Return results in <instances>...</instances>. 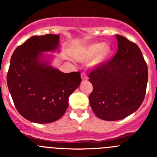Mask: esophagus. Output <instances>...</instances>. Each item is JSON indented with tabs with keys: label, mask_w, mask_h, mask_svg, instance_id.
Instances as JSON below:
<instances>
[{
	"label": "esophagus",
	"mask_w": 157,
	"mask_h": 157,
	"mask_svg": "<svg viewBox=\"0 0 157 157\" xmlns=\"http://www.w3.org/2000/svg\"><path fill=\"white\" fill-rule=\"evenodd\" d=\"M81 77L82 79H87V75H86V72H82L81 73Z\"/></svg>",
	"instance_id": "34e87169"
}]
</instances>
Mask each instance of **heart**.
<instances>
[{
	"mask_svg": "<svg viewBox=\"0 0 157 157\" xmlns=\"http://www.w3.org/2000/svg\"><path fill=\"white\" fill-rule=\"evenodd\" d=\"M111 52L109 45H104L102 43H96L89 45L78 52L75 56L78 60L82 62H90L96 57V62H103Z\"/></svg>",
	"mask_w": 157,
	"mask_h": 157,
	"instance_id": "1",
	"label": "heart"
}]
</instances>
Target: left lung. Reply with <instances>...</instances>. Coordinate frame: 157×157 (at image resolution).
Wrapping results in <instances>:
<instances>
[{
    "label": "left lung",
    "mask_w": 157,
    "mask_h": 157,
    "mask_svg": "<svg viewBox=\"0 0 157 157\" xmlns=\"http://www.w3.org/2000/svg\"><path fill=\"white\" fill-rule=\"evenodd\" d=\"M118 50L112 59L96 65L89 74L93 91L90 105L99 119L116 121L132 114L144 101L148 67L139 47L116 35Z\"/></svg>",
    "instance_id": "left-lung-1"
}]
</instances>
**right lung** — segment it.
I'll list each match as a JSON object with an SVG mask.
<instances>
[{"instance_id":"right-lung-1","label":"right lung","mask_w":157,"mask_h":157,"mask_svg":"<svg viewBox=\"0 0 157 157\" xmlns=\"http://www.w3.org/2000/svg\"><path fill=\"white\" fill-rule=\"evenodd\" d=\"M59 35L33 36L19 45L7 74L8 90L19 113L37 123L56 121L68 107L69 97L81 82L79 71L63 73L41 63V52L55 50Z\"/></svg>"}]
</instances>
